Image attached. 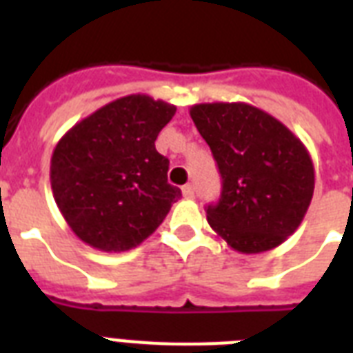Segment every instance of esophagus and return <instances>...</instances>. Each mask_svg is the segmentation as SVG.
I'll list each match as a JSON object with an SVG mask.
<instances>
[{
	"instance_id": "34e87169",
	"label": "esophagus",
	"mask_w": 353,
	"mask_h": 353,
	"mask_svg": "<svg viewBox=\"0 0 353 353\" xmlns=\"http://www.w3.org/2000/svg\"><path fill=\"white\" fill-rule=\"evenodd\" d=\"M183 190V196H185V198H194V185H190V183H188V185H185V187L181 188Z\"/></svg>"
}]
</instances>
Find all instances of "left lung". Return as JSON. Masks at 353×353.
Returning a JSON list of instances; mask_svg holds the SVG:
<instances>
[{
	"label": "left lung",
	"instance_id": "obj_1",
	"mask_svg": "<svg viewBox=\"0 0 353 353\" xmlns=\"http://www.w3.org/2000/svg\"><path fill=\"white\" fill-rule=\"evenodd\" d=\"M221 176L209 225L236 251L252 254L280 245L296 231L315 188L306 146L269 113L243 102L190 108Z\"/></svg>",
	"mask_w": 353,
	"mask_h": 353
}]
</instances>
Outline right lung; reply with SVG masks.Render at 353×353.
I'll use <instances>...</instances> for the list:
<instances>
[{
    "instance_id": "add662e5",
    "label": "right lung",
    "mask_w": 353,
    "mask_h": 353,
    "mask_svg": "<svg viewBox=\"0 0 353 353\" xmlns=\"http://www.w3.org/2000/svg\"><path fill=\"white\" fill-rule=\"evenodd\" d=\"M176 106L148 95L110 102L74 124L51 157L54 201L71 231L106 252L137 247L168 214L181 190L155 139Z\"/></svg>"
}]
</instances>
